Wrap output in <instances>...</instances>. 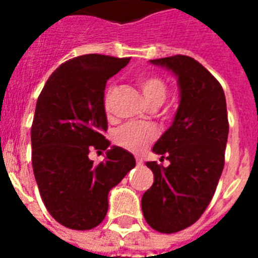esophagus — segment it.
<instances>
[{
	"instance_id": "1",
	"label": "esophagus",
	"mask_w": 258,
	"mask_h": 258,
	"mask_svg": "<svg viewBox=\"0 0 258 258\" xmlns=\"http://www.w3.org/2000/svg\"><path fill=\"white\" fill-rule=\"evenodd\" d=\"M135 160H137V164H138V166H142V164H144V160H142V157H137Z\"/></svg>"
}]
</instances>
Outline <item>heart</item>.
Here are the masks:
<instances>
[{"label":"heart","instance_id":"obj_1","mask_svg":"<svg viewBox=\"0 0 258 258\" xmlns=\"http://www.w3.org/2000/svg\"><path fill=\"white\" fill-rule=\"evenodd\" d=\"M138 85H140L142 94L145 96L149 105L152 106H159L162 105L164 99L167 98L168 88L164 80L160 79L155 74H142L138 77ZM113 92H114V85L107 87L105 96H103V107L105 110H109L110 101H112ZM159 131L155 124L152 123H128L124 124L114 131L113 141L114 144L125 151L133 152V153H140L145 149L151 142L156 140Z\"/></svg>","mask_w":258,"mask_h":258}]
</instances>
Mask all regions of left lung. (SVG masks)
Instances as JSON below:
<instances>
[{
  "label": "left lung",
  "instance_id": "obj_1",
  "mask_svg": "<svg viewBox=\"0 0 258 258\" xmlns=\"http://www.w3.org/2000/svg\"><path fill=\"white\" fill-rule=\"evenodd\" d=\"M151 63L177 76L179 106L173 124L152 149L170 164L146 163L153 171V185L141 205L153 229L174 233L198 221L214 196L229 131L227 102L221 84L194 58L175 55Z\"/></svg>",
  "mask_w": 258,
  "mask_h": 258
}]
</instances>
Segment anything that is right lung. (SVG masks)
<instances>
[{
    "label": "right lung",
    "instance_id": "add662e5",
    "mask_svg": "<svg viewBox=\"0 0 258 258\" xmlns=\"http://www.w3.org/2000/svg\"><path fill=\"white\" fill-rule=\"evenodd\" d=\"M130 58L81 55L53 72L37 99L31 125V163L49 214L77 231L99 225L107 213V195L135 167L134 156L103 137L106 81ZM91 149L106 150L94 165Z\"/></svg>",
    "mask_w": 258,
    "mask_h": 258
}]
</instances>
